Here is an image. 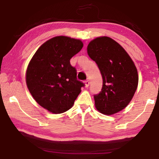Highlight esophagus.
<instances>
[{"label":"esophagus","instance_id":"34e87169","mask_svg":"<svg viewBox=\"0 0 159 159\" xmlns=\"http://www.w3.org/2000/svg\"><path fill=\"white\" fill-rule=\"evenodd\" d=\"M85 88H88L90 85V81L88 80H85Z\"/></svg>","mask_w":159,"mask_h":159}]
</instances>
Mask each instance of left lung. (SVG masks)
<instances>
[{"label":"left lung","mask_w":159,"mask_h":159,"mask_svg":"<svg viewBox=\"0 0 159 159\" xmlns=\"http://www.w3.org/2000/svg\"><path fill=\"white\" fill-rule=\"evenodd\" d=\"M87 50L103 79L101 91L94 95L97 109L107 115L121 111L138 88V74L134 62L117 42L107 36L93 40Z\"/></svg>","instance_id":"obj_1"}]
</instances>
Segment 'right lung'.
Wrapping results in <instances>:
<instances>
[{
    "instance_id": "obj_1",
    "label": "right lung",
    "mask_w": 159,
    "mask_h": 159,
    "mask_svg": "<svg viewBox=\"0 0 159 159\" xmlns=\"http://www.w3.org/2000/svg\"><path fill=\"white\" fill-rule=\"evenodd\" d=\"M83 45L80 40L54 37L37 50L29 64L26 81L29 92L38 104L54 114L71 109L85 86L70 64Z\"/></svg>"
}]
</instances>
